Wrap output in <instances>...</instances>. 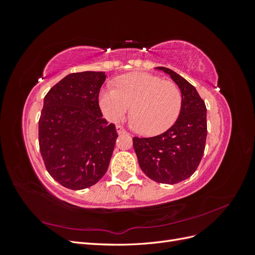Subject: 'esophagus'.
<instances>
[{
    "label": "esophagus",
    "instance_id": "obj_1",
    "mask_svg": "<svg viewBox=\"0 0 255 255\" xmlns=\"http://www.w3.org/2000/svg\"><path fill=\"white\" fill-rule=\"evenodd\" d=\"M116 129H117L118 134H123V133H127V130L125 129V128L121 127V126H117V127H116Z\"/></svg>",
    "mask_w": 255,
    "mask_h": 255
}]
</instances>
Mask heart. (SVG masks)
I'll return each instance as SVG.
<instances>
[{
  "instance_id": "1",
  "label": "heart",
  "mask_w": 255,
  "mask_h": 255,
  "mask_svg": "<svg viewBox=\"0 0 255 255\" xmlns=\"http://www.w3.org/2000/svg\"><path fill=\"white\" fill-rule=\"evenodd\" d=\"M100 109L110 121L118 122L132 106V125L143 135H156L170 128L182 107V92L171 81L133 72L116 81V89L104 88L99 96Z\"/></svg>"
}]
</instances>
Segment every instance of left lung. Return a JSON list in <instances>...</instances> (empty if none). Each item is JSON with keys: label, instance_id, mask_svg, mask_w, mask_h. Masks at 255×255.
I'll use <instances>...</instances> for the list:
<instances>
[{"label": "left lung", "instance_id": "obj_1", "mask_svg": "<svg viewBox=\"0 0 255 255\" xmlns=\"http://www.w3.org/2000/svg\"><path fill=\"white\" fill-rule=\"evenodd\" d=\"M182 92V107L174 125L153 137H134L133 145L141 170L151 180L176 184L188 179L202 159L207 135L206 106L192 85L165 67Z\"/></svg>", "mask_w": 255, "mask_h": 255}]
</instances>
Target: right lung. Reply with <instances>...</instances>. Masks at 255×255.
<instances>
[{
    "instance_id": "right-lung-1",
    "label": "right lung",
    "mask_w": 255,
    "mask_h": 255,
    "mask_svg": "<svg viewBox=\"0 0 255 255\" xmlns=\"http://www.w3.org/2000/svg\"><path fill=\"white\" fill-rule=\"evenodd\" d=\"M104 72L70 73L44 97L39 118V149L50 175L80 190L105 174L118 133L99 106Z\"/></svg>"
}]
</instances>
